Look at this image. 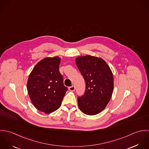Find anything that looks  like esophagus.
<instances>
[{"mask_svg": "<svg viewBox=\"0 0 149 149\" xmlns=\"http://www.w3.org/2000/svg\"><path fill=\"white\" fill-rule=\"evenodd\" d=\"M68 89H69V90H70V91H74L75 89V86H74V85H72V86H71L69 87Z\"/></svg>", "mask_w": 149, "mask_h": 149, "instance_id": "34e87169", "label": "esophagus"}]
</instances>
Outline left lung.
<instances>
[{"label":"left lung","instance_id":"1","mask_svg":"<svg viewBox=\"0 0 149 149\" xmlns=\"http://www.w3.org/2000/svg\"><path fill=\"white\" fill-rule=\"evenodd\" d=\"M75 62L86 82L84 94L78 97V107L86 115H97L105 109L112 97V71L104 60L95 56H79Z\"/></svg>","mask_w":149,"mask_h":149}]
</instances>
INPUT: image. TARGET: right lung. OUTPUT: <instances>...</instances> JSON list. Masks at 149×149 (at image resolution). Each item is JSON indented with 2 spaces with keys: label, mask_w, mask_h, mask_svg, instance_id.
<instances>
[{
  "label": "right lung",
  "mask_w": 149,
  "mask_h": 149,
  "mask_svg": "<svg viewBox=\"0 0 149 149\" xmlns=\"http://www.w3.org/2000/svg\"><path fill=\"white\" fill-rule=\"evenodd\" d=\"M60 63L58 56L41 60L34 66L28 80L27 89L31 102L45 113L59 109L68 89L59 72Z\"/></svg>",
  "instance_id": "right-lung-1"
}]
</instances>
